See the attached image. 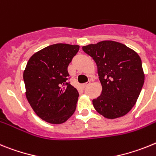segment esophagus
<instances>
[{
    "mask_svg": "<svg viewBox=\"0 0 156 156\" xmlns=\"http://www.w3.org/2000/svg\"><path fill=\"white\" fill-rule=\"evenodd\" d=\"M89 84H90V82H86V83H85V84H83V85H82V87L86 88V86H89Z\"/></svg>",
    "mask_w": 156,
    "mask_h": 156,
    "instance_id": "1",
    "label": "esophagus"
}]
</instances>
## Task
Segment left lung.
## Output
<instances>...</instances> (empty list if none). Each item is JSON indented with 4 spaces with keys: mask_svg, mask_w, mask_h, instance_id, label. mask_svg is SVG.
<instances>
[{
    "mask_svg": "<svg viewBox=\"0 0 156 156\" xmlns=\"http://www.w3.org/2000/svg\"><path fill=\"white\" fill-rule=\"evenodd\" d=\"M97 65L102 93L93 104L104 117L114 119L135 105L144 82L140 57L125 44L113 41L83 46Z\"/></svg>",
    "mask_w": 156,
    "mask_h": 156,
    "instance_id": "8db88e82",
    "label": "left lung"
}]
</instances>
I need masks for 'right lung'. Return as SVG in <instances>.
<instances>
[{"label":"right lung","mask_w":156,"mask_h":156,"mask_svg":"<svg viewBox=\"0 0 156 156\" xmlns=\"http://www.w3.org/2000/svg\"><path fill=\"white\" fill-rule=\"evenodd\" d=\"M78 45L55 44L34 54L23 72L26 96L37 116L52 124H61L76 109L78 93L68 82L69 63Z\"/></svg>","instance_id":"1"}]
</instances>
